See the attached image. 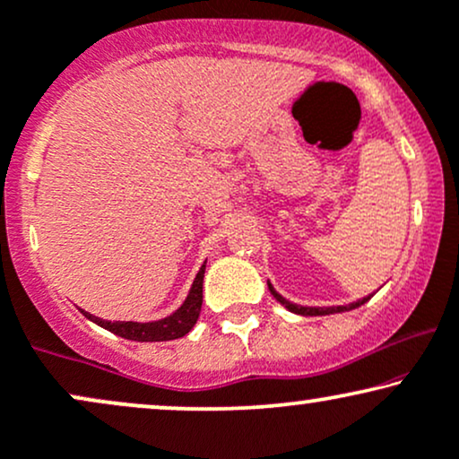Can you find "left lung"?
<instances>
[{
    "instance_id": "left-lung-1",
    "label": "left lung",
    "mask_w": 459,
    "mask_h": 459,
    "mask_svg": "<svg viewBox=\"0 0 459 459\" xmlns=\"http://www.w3.org/2000/svg\"><path fill=\"white\" fill-rule=\"evenodd\" d=\"M269 290H271V294H273V297H275L277 300H280V303H281L283 307H286L288 311H292V313H299V316H330V313H343V311H351V309H356V307L364 305V303H367V300L370 299V297H364V299L356 300V303H350V305H339V307H303V305H294V303H290V300L283 299L281 294L277 292V290L271 286V283H269Z\"/></svg>"
}]
</instances>
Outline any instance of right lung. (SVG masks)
<instances>
[{
    "instance_id": "add662e5",
    "label": "right lung",
    "mask_w": 459,
    "mask_h": 459,
    "mask_svg": "<svg viewBox=\"0 0 459 459\" xmlns=\"http://www.w3.org/2000/svg\"><path fill=\"white\" fill-rule=\"evenodd\" d=\"M207 263V260H205ZM205 263L196 273L193 288H190L186 300L182 307H178L171 316L162 317L156 322H109L95 317L92 313L82 311L91 322H95L97 326L109 330V333L123 336L129 341H139V343H154V341H173L179 336L188 334L193 326L199 320L201 305H203V277H205Z\"/></svg>"
}]
</instances>
